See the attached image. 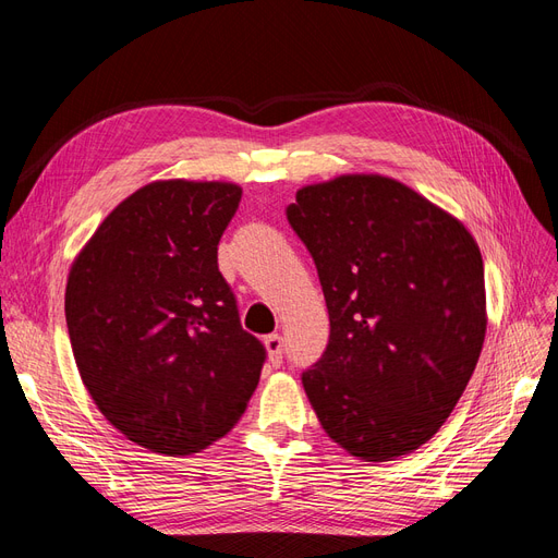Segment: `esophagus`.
I'll return each mask as SVG.
<instances>
[{
    "label": "esophagus",
    "instance_id": "34e87169",
    "mask_svg": "<svg viewBox=\"0 0 558 558\" xmlns=\"http://www.w3.org/2000/svg\"><path fill=\"white\" fill-rule=\"evenodd\" d=\"M265 349H267V356L272 361V365H279L283 359V337L272 332L265 337Z\"/></svg>",
    "mask_w": 558,
    "mask_h": 558
}]
</instances>
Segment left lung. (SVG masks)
I'll return each mask as SVG.
<instances>
[{"label":"left lung","instance_id":"left-lung-1","mask_svg":"<svg viewBox=\"0 0 558 558\" xmlns=\"http://www.w3.org/2000/svg\"><path fill=\"white\" fill-rule=\"evenodd\" d=\"M286 216L312 253L330 316L324 356L302 373L320 426L363 461L418 449L482 353L477 242L451 214L379 174L305 185Z\"/></svg>","mask_w":558,"mask_h":558}]
</instances>
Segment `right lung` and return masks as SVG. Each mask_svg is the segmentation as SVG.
<instances>
[{"label":"right lung","mask_w":558,"mask_h":558,"mask_svg":"<svg viewBox=\"0 0 558 558\" xmlns=\"http://www.w3.org/2000/svg\"><path fill=\"white\" fill-rule=\"evenodd\" d=\"M238 183L154 181L76 256L64 316L83 384L128 440L185 456L223 437L256 391L265 347L218 272Z\"/></svg>","instance_id":"add662e5"}]
</instances>
